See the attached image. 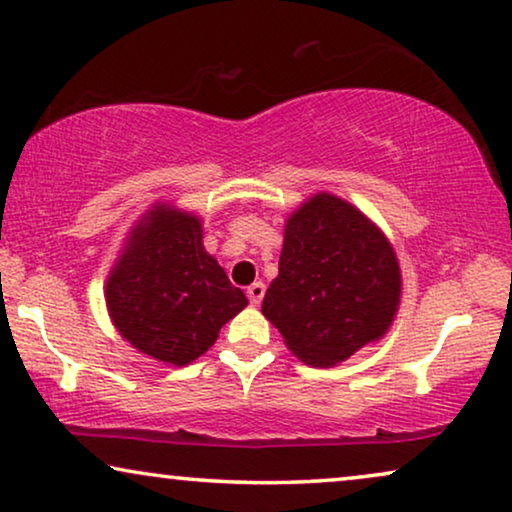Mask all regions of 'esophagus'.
<instances>
[{
	"label": "esophagus",
	"mask_w": 512,
	"mask_h": 512,
	"mask_svg": "<svg viewBox=\"0 0 512 512\" xmlns=\"http://www.w3.org/2000/svg\"><path fill=\"white\" fill-rule=\"evenodd\" d=\"M247 296H249V303L251 305H261V300L265 296V284L263 282H254L247 289Z\"/></svg>",
	"instance_id": "esophagus-1"
}]
</instances>
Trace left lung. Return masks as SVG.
I'll return each mask as SVG.
<instances>
[{
  "instance_id": "left-lung-1",
  "label": "left lung",
  "mask_w": 512,
  "mask_h": 512,
  "mask_svg": "<svg viewBox=\"0 0 512 512\" xmlns=\"http://www.w3.org/2000/svg\"><path fill=\"white\" fill-rule=\"evenodd\" d=\"M401 286L387 235L352 202L317 193L286 219L261 312L293 356L331 368L389 331Z\"/></svg>"
}]
</instances>
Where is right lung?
<instances>
[{
	"label": "right lung",
	"instance_id": "obj_1",
	"mask_svg": "<svg viewBox=\"0 0 512 512\" xmlns=\"http://www.w3.org/2000/svg\"><path fill=\"white\" fill-rule=\"evenodd\" d=\"M109 317L137 352L188 366L249 305L202 244V219L156 202L125 237L104 286Z\"/></svg>",
	"mask_w": 512,
	"mask_h": 512
}]
</instances>
